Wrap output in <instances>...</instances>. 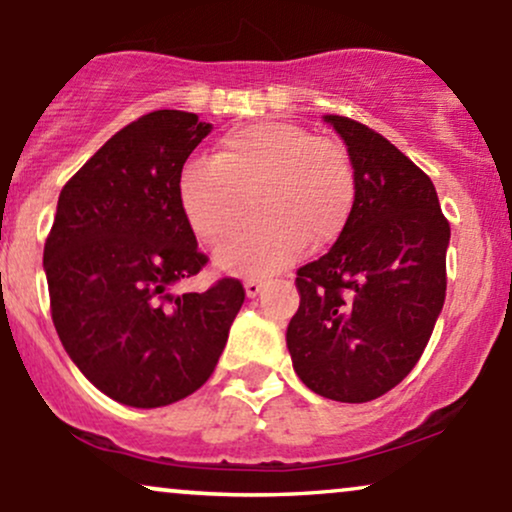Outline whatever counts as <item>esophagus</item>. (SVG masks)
<instances>
[{
    "instance_id": "esophagus-1",
    "label": "esophagus",
    "mask_w": 512,
    "mask_h": 512,
    "mask_svg": "<svg viewBox=\"0 0 512 512\" xmlns=\"http://www.w3.org/2000/svg\"><path fill=\"white\" fill-rule=\"evenodd\" d=\"M264 281L257 279V276H250V279H245V293H248V298H255L257 293L262 291Z\"/></svg>"
}]
</instances>
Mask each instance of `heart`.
<instances>
[{
    "label": "heart",
    "mask_w": 512,
    "mask_h": 512,
    "mask_svg": "<svg viewBox=\"0 0 512 512\" xmlns=\"http://www.w3.org/2000/svg\"><path fill=\"white\" fill-rule=\"evenodd\" d=\"M255 221L216 252L223 269L269 272L305 243L320 248L344 231L356 204V170L334 139L291 122L231 129L211 161H190L178 178V204L202 243H219L248 214Z\"/></svg>",
    "instance_id": "heart-1"
}]
</instances>
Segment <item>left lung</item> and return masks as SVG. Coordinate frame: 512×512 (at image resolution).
<instances>
[{"label":"left lung","instance_id":"left-lung-1","mask_svg":"<svg viewBox=\"0 0 512 512\" xmlns=\"http://www.w3.org/2000/svg\"><path fill=\"white\" fill-rule=\"evenodd\" d=\"M356 170V204L320 260L298 269L286 330L293 370L334 402L361 404L402 383L443 310L450 223L436 187L383 134L325 115Z\"/></svg>","mask_w":512,"mask_h":512}]
</instances>
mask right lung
<instances>
[{"instance_id":"1","label":"right lung","mask_w":512,"mask_h":512,"mask_svg":"<svg viewBox=\"0 0 512 512\" xmlns=\"http://www.w3.org/2000/svg\"><path fill=\"white\" fill-rule=\"evenodd\" d=\"M209 132L182 110L129 122L62 187L45 240L64 351L127 407H166L207 383L245 301L231 276L204 293H173L207 264L180 211L178 178Z\"/></svg>"}]
</instances>
